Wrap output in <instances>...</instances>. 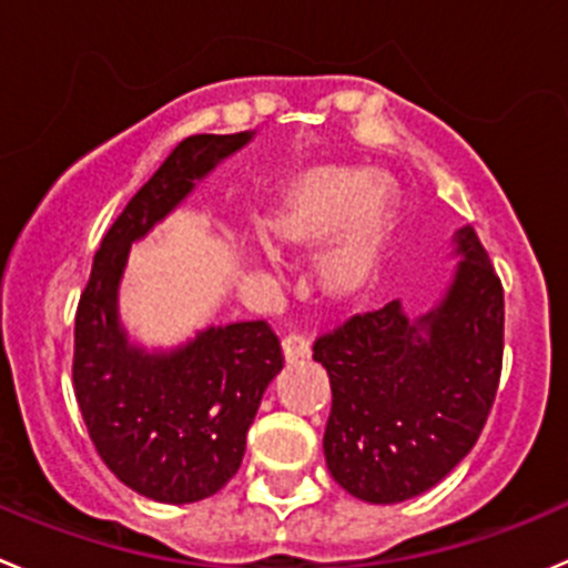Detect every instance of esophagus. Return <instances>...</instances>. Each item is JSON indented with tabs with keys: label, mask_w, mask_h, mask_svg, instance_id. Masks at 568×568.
Instances as JSON below:
<instances>
[{
	"label": "esophagus",
	"mask_w": 568,
	"mask_h": 568,
	"mask_svg": "<svg viewBox=\"0 0 568 568\" xmlns=\"http://www.w3.org/2000/svg\"><path fill=\"white\" fill-rule=\"evenodd\" d=\"M307 355H311V344H307V338H302V335H288V338L283 341V361L285 363H300V361H305Z\"/></svg>",
	"instance_id": "obj_1"
}]
</instances>
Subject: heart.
I'll list each match as a JSON object with an SVG mask.
<instances>
[{"mask_svg": "<svg viewBox=\"0 0 568 568\" xmlns=\"http://www.w3.org/2000/svg\"><path fill=\"white\" fill-rule=\"evenodd\" d=\"M385 189L366 169L311 166L296 174L266 216V230L277 246L316 250L333 241L322 261V280L341 300L361 296L377 280L388 241ZM250 263L266 250L255 241L241 244Z\"/></svg>", "mask_w": 568, "mask_h": 568, "instance_id": "obj_1", "label": "heart"}]
</instances>
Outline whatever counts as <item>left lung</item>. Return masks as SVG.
Masks as SVG:
<instances>
[{
	"mask_svg": "<svg viewBox=\"0 0 568 568\" xmlns=\"http://www.w3.org/2000/svg\"><path fill=\"white\" fill-rule=\"evenodd\" d=\"M455 268L427 311L399 300L313 346L329 374L324 460L355 499L394 505L430 491L480 438L503 372L505 300L475 230H455Z\"/></svg>",
	"mask_w": 568,
	"mask_h": 568,
	"instance_id": "left-lung-1",
	"label": "left lung"
}]
</instances>
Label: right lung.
Instances as JSON below:
<instances>
[{"label": "right lung", "instance_id": "right-lung-1", "mask_svg": "<svg viewBox=\"0 0 568 568\" xmlns=\"http://www.w3.org/2000/svg\"><path fill=\"white\" fill-rule=\"evenodd\" d=\"M252 138L255 130L178 144L102 239L77 307L74 394L88 436L104 466L152 503H200L227 486L263 390L283 368L266 322L211 324L178 346H144L119 311L132 244Z\"/></svg>", "mask_w": 568, "mask_h": 568}]
</instances>
